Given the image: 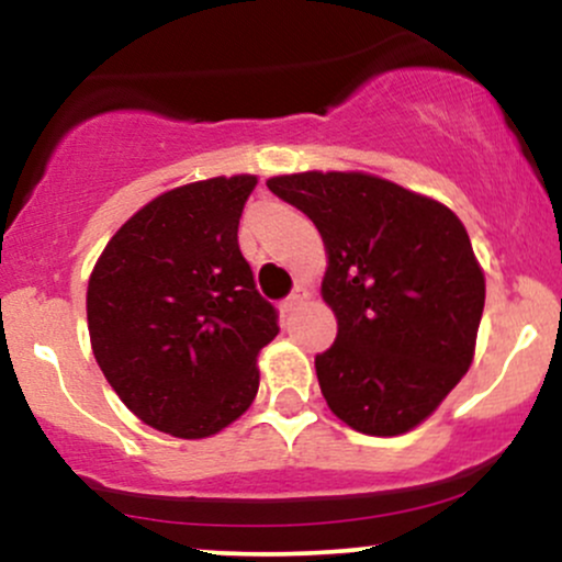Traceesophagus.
Wrapping results in <instances>:
<instances>
[{"label":"esophagus","instance_id":"obj_1","mask_svg":"<svg viewBox=\"0 0 562 562\" xmlns=\"http://www.w3.org/2000/svg\"><path fill=\"white\" fill-rule=\"evenodd\" d=\"M306 299H308V290H306V288H303V285H299V288H295V290H293V293H290V295H288V299H285V301H282V303H280L282 314H290V312H295V308H299V306H301V303H303V301H306Z\"/></svg>","mask_w":562,"mask_h":562}]
</instances>
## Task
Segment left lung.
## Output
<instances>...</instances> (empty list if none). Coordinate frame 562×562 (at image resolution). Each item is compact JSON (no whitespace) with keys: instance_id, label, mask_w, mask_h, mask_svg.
<instances>
[{"instance_id":"left-lung-1","label":"left lung","mask_w":562,"mask_h":562,"mask_svg":"<svg viewBox=\"0 0 562 562\" xmlns=\"http://www.w3.org/2000/svg\"><path fill=\"white\" fill-rule=\"evenodd\" d=\"M267 187L327 248L322 299L338 335L314 359L327 406L359 434H406L473 362L486 282L465 227L438 200L372 173H288Z\"/></svg>"}]
</instances>
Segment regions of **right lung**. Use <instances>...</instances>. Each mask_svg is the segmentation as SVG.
Returning <instances> with one entry per match:
<instances>
[{"label":"right lung","mask_w":562,"mask_h":562,"mask_svg":"<svg viewBox=\"0 0 562 562\" xmlns=\"http://www.w3.org/2000/svg\"><path fill=\"white\" fill-rule=\"evenodd\" d=\"M256 177L164 192L111 237L87 290L102 375L142 423L214 436L259 391L256 357L280 333L237 245Z\"/></svg>","instance_id":"add662e5"}]
</instances>
